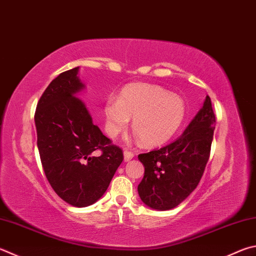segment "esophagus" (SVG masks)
Masks as SVG:
<instances>
[{
    "mask_svg": "<svg viewBox=\"0 0 256 256\" xmlns=\"http://www.w3.org/2000/svg\"><path fill=\"white\" fill-rule=\"evenodd\" d=\"M123 154H124V161H126V162L131 160L132 158L134 156V153L131 152V151H128V150H125Z\"/></svg>",
    "mask_w": 256,
    "mask_h": 256,
    "instance_id": "esophagus-1",
    "label": "esophagus"
}]
</instances>
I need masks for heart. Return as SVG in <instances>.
<instances>
[{
	"mask_svg": "<svg viewBox=\"0 0 256 256\" xmlns=\"http://www.w3.org/2000/svg\"><path fill=\"white\" fill-rule=\"evenodd\" d=\"M186 115L180 96L156 85L132 82L120 92L118 100L108 98L104 106L105 130L116 136L128 128L133 118V130L142 144L158 146L178 132Z\"/></svg>",
	"mask_w": 256,
	"mask_h": 256,
	"instance_id": "heart-1",
	"label": "heart"
}]
</instances>
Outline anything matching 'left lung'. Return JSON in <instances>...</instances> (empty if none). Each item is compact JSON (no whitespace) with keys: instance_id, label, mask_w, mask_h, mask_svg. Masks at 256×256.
Segmentation results:
<instances>
[{"instance_id":"1","label":"left lung","mask_w":256,"mask_h":256,"mask_svg":"<svg viewBox=\"0 0 256 256\" xmlns=\"http://www.w3.org/2000/svg\"><path fill=\"white\" fill-rule=\"evenodd\" d=\"M215 123L212 100L207 95L182 136L164 148L138 154L144 176L138 192L148 207L169 210L196 189L210 154Z\"/></svg>"}]
</instances>
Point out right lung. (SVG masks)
Returning a JSON list of instances; mask_svg holds the SVG:
<instances>
[{
  "label": "right lung",
  "instance_id": "add662e5",
  "mask_svg": "<svg viewBox=\"0 0 256 256\" xmlns=\"http://www.w3.org/2000/svg\"><path fill=\"white\" fill-rule=\"evenodd\" d=\"M78 70L80 67L64 72L49 84L36 105L34 122L50 186L69 205L86 207L108 190L123 152L92 123L78 97L85 88Z\"/></svg>",
  "mask_w": 256,
  "mask_h": 256
}]
</instances>
